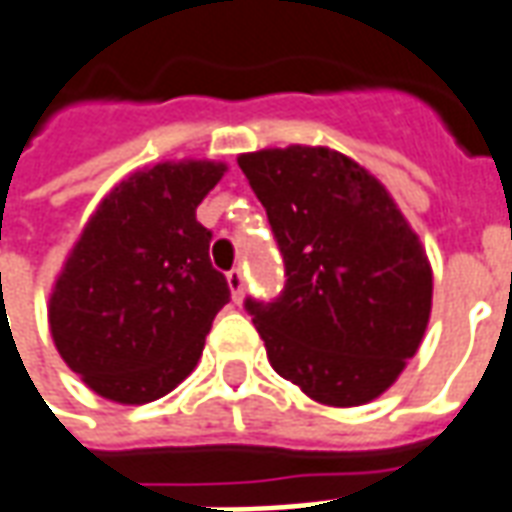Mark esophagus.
Wrapping results in <instances>:
<instances>
[{
	"label": "esophagus",
	"mask_w": 512,
	"mask_h": 512,
	"mask_svg": "<svg viewBox=\"0 0 512 512\" xmlns=\"http://www.w3.org/2000/svg\"><path fill=\"white\" fill-rule=\"evenodd\" d=\"M227 285H230L232 299H235V302H241V299H244V288H246L244 271H241V268L230 271V274H227Z\"/></svg>",
	"instance_id": "34e87169"
}]
</instances>
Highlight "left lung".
I'll list each match as a JSON object with an SVG mask.
<instances>
[{
	"mask_svg": "<svg viewBox=\"0 0 512 512\" xmlns=\"http://www.w3.org/2000/svg\"><path fill=\"white\" fill-rule=\"evenodd\" d=\"M285 260L277 302L246 299L271 368L313 402L357 407L405 371L427 332L432 266L388 188L330 146L238 157Z\"/></svg>",
	"mask_w": 512,
	"mask_h": 512,
	"instance_id": "8db88e82",
	"label": "left lung"
}]
</instances>
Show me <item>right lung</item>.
Returning a JSON list of instances; mask_svg holds the SVG:
<instances>
[{
    "instance_id": "1",
    "label": "right lung",
    "mask_w": 512,
    "mask_h": 512,
    "mask_svg": "<svg viewBox=\"0 0 512 512\" xmlns=\"http://www.w3.org/2000/svg\"><path fill=\"white\" fill-rule=\"evenodd\" d=\"M227 163L166 160L99 202L49 293L63 363L102 399L146 405L199 363L230 285L210 266L196 207Z\"/></svg>"
}]
</instances>
